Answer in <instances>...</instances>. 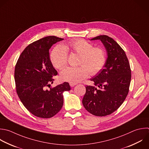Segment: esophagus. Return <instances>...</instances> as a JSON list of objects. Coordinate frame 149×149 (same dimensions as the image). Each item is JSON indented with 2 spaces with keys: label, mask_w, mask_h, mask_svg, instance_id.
<instances>
[{
  "label": "esophagus",
  "mask_w": 149,
  "mask_h": 149,
  "mask_svg": "<svg viewBox=\"0 0 149 149\" xmlns=\"http://www.w3.org/2000/svg\"><path fill=\"white\" fill-rule=\"evenodd\" d=\"M77 84L76 83H70V86L71 87H74L75 85H76Z\"/></svg>",
  "instance_id": "1"
}]
</instances>
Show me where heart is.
<instances>
[{"mask_svg": "<svg viewBox=\"0 0 149 149\" xmlns=\"http://www.w3.org/2000/svg\"><path fill=\"white\" fill-rule=\"evenodd\" d=\"M67 50L80 55L77 68L68 67L61 73V79L72 83H78L87 78L89 73L95 75L102 70L105 65L107 57L104 50L83 40L79 39L68 42L65 47L58 45L52 50L50 59L54 68L61 69L68 63Z\"/></svg>", "mask_w": 149, "mask_h": 149, "instance_id": "heart-1", "label": "heart"}]
</instances>
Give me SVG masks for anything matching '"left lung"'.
Here are the masks:
<instances>
[{"label":"left lung","mask_w":149,"mask_h":149,"mask_svg":"<svg viewBox=\"0 0 149 149\" xmlns=\"http://www.w3.org/2000/svg\"><path fill=\"white\" fill-rule=\"evenodd\" d=\"M100 40L104 45L107 59L103 69L91 81L94 86H86L82 100L86 109L98 116L109 115L125 101L131 80V70L125 51L112 38L102 35L90 40Z\"/></svg>","instance_id":"left-lung-1"}]
</instances>
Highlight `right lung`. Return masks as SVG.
Instances as JSON below:
<instances>
[{"instance_id": "right-lung-1", "label": "right lung", "mask_w": 149, "mask_h": 149, "mask_svg": "<svg viewBox=\"0 0 149 149\" xmlns=\"http://www.w3.org/2000/svg\"><path fill=\"white\" fill-rule=\"evenodd\" d=\"M63 38L48 36L29 45L19 56L15 66V80L17 95L24 106L34 115L49 118L63 104V93L70 87L64 82L48 90L58 74L49 57V49Z\"/></svg>"}]
</instances>
